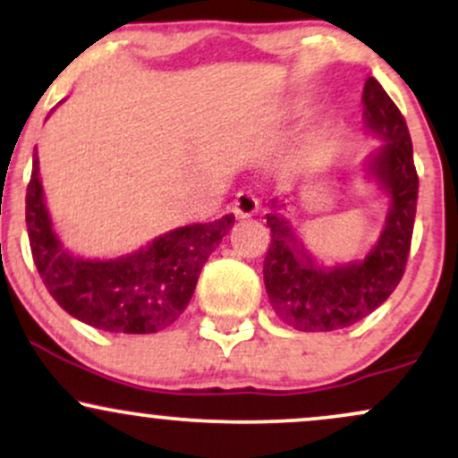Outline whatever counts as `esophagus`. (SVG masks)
<instances>
[{"label": "esophagus", "mask_w": 458, "mask_h": 458, "mask_svg": "<svg viewBox=\"0 0 458 458\" xmlns=\"http://www.w3.org/2000/svg\"><path fill=\"white\" fill-rule=\"evenodd\" d=\"M233 211L236 217L241 219L251 217V215L259 211V198H256L251 191H239L233 202Z\"/></svg>", "instance_id": "1"}]
</instances>
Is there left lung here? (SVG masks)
Masks as SVG:
<instances>
[{"mask_svg": "<svg viewBox=\"0 0 458 458\" xmlns=\"http://www.w3.org/2000/svg\"><path fill=\"white\" fill-rule=\"evenodd\" d=\"M361 103L366 129L383 140L368 159V176L390 198L386 225L366 259L323 265L282 215V199L273 198L267 215L271 228L262 267L267 295L277 317L299 331L343 329L375 312L401 282L411 250L418 172L407 123L375 77L366 79Z\"/></svg>", "mask_w": 458, "mask_h": 458, "instance_id": "8db88e82", "label": "left lung"}]
</instances>
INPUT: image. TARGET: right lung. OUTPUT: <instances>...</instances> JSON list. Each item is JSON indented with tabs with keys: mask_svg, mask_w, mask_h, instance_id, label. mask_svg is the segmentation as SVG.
<instances>
[{
	"mask_svg": "<svg viewBox=\"0 0 458 458\" xmlns=\"http://www.w3.org/2000/svg\"><path fill=\"white\" fill-rule=\"evenodd\" d=\"M25 222L36 269L57 306L112 334H155L185 312L204 262L230 233L234 215L182 225L120 259H77L54 233L34 148Z\"/></svg>",
	"mask_w": 458,
	"mask_h": 458,
	"instance_id": "add662e5",
	"label": "right lung"
}]
</instances>
